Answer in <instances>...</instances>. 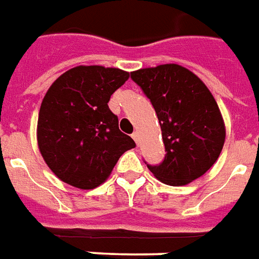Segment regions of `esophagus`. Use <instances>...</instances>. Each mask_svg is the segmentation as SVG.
<instances>
[{
    "instance_id": "34e87169",
    "label": "esophagus",
    "mask_w": 259,
    "mask_h": 259,
    "mask_svg": "<svg viewBox=\"0 0 259 259\" xmlns=\"http://www.w3.org/2000/svg\"><path fill=\"white\" fill-rule=\"evenodd\" d=\"M132 137H133V140H135L136 143L139 144V132H135V133L132 135Z\"/></svg>"
}]
</instances>
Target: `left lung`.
<instances>
[{"mask_svg": "<svg viewBox=\"0 0 259 259\" xmlns=\"http://www.w3.org/2000/svg\"><path fill=\"white\" fill-rule=\"evenodd\" d=\"M158 115L166 155L158 166L147 164L167 185L192 183L215 163L225 143V124L211 92L178 64L133 71Z\"/></svg>", "mask_w": 259, "mask_h": 259, "instance_id": "1", "label": "left lung"}]
</instances>
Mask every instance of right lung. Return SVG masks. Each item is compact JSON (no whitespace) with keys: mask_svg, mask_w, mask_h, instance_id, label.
<instances>
[{"mask_svg":"<svg viewBox=\"0 0 259 259\" xmlns=\"http://www.w3.org/2000/svg\"><path fill=\"white\" fill-rule=\"evenodd\" d=\"M129 72L103 66L66 71L48 89L38 115L37 140L44 160L61 181L93 189L110 177L118 159L136 143L108 107Z\"/></svg>","mask_w":259,"mask_h":259,"instance_id":"1","label":"right lung"}]
</instances>
